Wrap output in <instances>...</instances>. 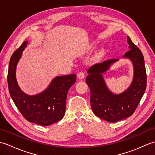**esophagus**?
I'll use <instances>...</instances> for the list:
<instances>
[{
	"label": "esophagus",
	"mask_w": 155,
	"mask_h": 155,
	"mask_svg": "<svg viewBox=\"0 0 155 155\" xmlns=\"http://www.w3.org/2000/svg\"><path fill=\"white\" fill-rule=\"evenodd\" d=\"M77 77H78V78H80V79H83V78H84V77H85L84 72H83V71H80V72L78 73Z\"/></svg>",
	"instance_id": "esophagus-1"
}]
</instances>
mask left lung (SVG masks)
Returning <instances> with one entry per match:
<instances>
[{
    "label": "left lung",
    "mask_w": 155,
    "mask_h": 155,
    "mask_svg": "<svg viewBox=\"0 0 155 155\" xmlns=\"http://www.w3.org/2000/svg\"><path fill=\"white\" fill-rule=\"evenodd\" d=\"M130 50L123 56L132 61L134 78L124 93L114 94L108 89L101 73L106 72L118 59H110L97 63L88 70L86 83L91 91L92 110L96 116L110 123L130 117L139 105L147 87V74L142 52L127 37Z\"/></svg>",
    "instance_id": "left-lung-1"
}]
</instances>
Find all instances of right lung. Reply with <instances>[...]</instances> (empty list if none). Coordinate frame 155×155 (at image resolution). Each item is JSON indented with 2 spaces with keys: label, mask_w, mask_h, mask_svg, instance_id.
Segmentation results:
<instances>
[{
  "label": "right lung",
  "mask_w": 155,
  "mask_h": 155,
  "mask_svg": "<svg viewBox=\"0 0 155 155\" xmlns=\"http://www.w3.org/2000/svg\"><path fill=\"white\" fill-rule=\"evenodd\" d=\"M27 43V41L22 42L11 56L7 76L9 93L26 120L41 126H49L63 118L68 91L77 81V75L57 77L42 93L34 96L26 94L18 86L15 72L16 64Z\"/></svg>",
  "instance_id": "right-lung-1"
}]
</instances>
